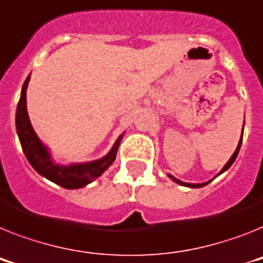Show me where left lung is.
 <instances>
[{
	"label": "left lung",
	"instance_id": "left-lung-1",
	"mask_svg": "<svg viewBox=\"0 0 263 263\" xmlns=\"http://www.w3.org/2000/svg\"><path fill=\"white\" fill-rule=\"evenodd\" d=\"M242 134H243V131H242ZM240 144H242V138H240L239 143H238V147H237V149H235V152H234V154H233V156H231V158H230V160H229V162L226 163V165H224L223 168H222V171H220L219 174L224 173V171H226V170L229 168V167H230L231 164H233V163H234V160H235V158H237V156H238V152H239ZM170 178H173V179L175 180L176 183H179V184H182V186H187V187H203V186H206V184H209V182H207V183H202V184H191V183H183V182H180V180L175 179V178H174V176H171V175H170Z\"/></svg>",
	"mask_w": 263,
	"mask_h": 263
}]
</instances>
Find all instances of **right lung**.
<instances>
[{
  "label": "right lung",
  "instance_id": "obj_1",
  "mask_svg": "<svg viewBox=\"0 0 263 263\" xmlns=\"http://www.w3.org/2000/svg\"><path fill=\"white\" fill-rule=\"evenodd\" d=\"M29 79L30 74L23 85V92H21V98H20L18 105H17V114H15L17 134H18L21 147H23L26 159L29 160L33 168L36 170L40 175L45 176L46 179L57 183L59 186L64 187V189L84 187L85 184L99 178L114 163L119 144H120L121 136L118 139V142L115 143L111 152L100 160L69 165V167L56 165L50 160L49 154L45 149V147L41 144V142L33 131L32 125H30L29 116L26 112V87H28Z\"/></svg>",
  "mask_w": 263,
  "mask_h": 263
}]
</instances>
